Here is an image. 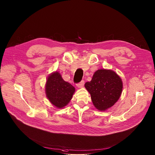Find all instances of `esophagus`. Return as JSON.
Masks as SVG:
<instances>
[{
	"instance_id": "1",
	"label": "esophagus",
	"mask_w": 155,
	"mask_h": 155,
	"mask_svg": "<svg viewBox=\"0 0 155 155\" xmlns=\"http://www.w3.org/2000/svg\"><path fill=\"white\" fill-rule=\"evenodd\" d=\"M84 84H85V82L84 81H82L81 82H79V84H76V86L78 87V88H82L83 86L84 85Z\"/></svg>"
}]
</instances>
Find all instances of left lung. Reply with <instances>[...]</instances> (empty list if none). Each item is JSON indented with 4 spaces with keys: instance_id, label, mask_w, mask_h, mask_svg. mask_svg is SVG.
<instances>
[{
    "instance_id": "left-lung-1",
    "label": "left lung",
    "mask_w": 155,
    "mask_h": 155,
    "mask_svg": "<svg viewBox=\"0 0 155 155\" xmlns=\"http://www.w3.org/2000/svg\"><path fill=\"white\" fill-rule=\"evenodd\" d=\"M85 87L91 94L94 106L98 110H107L120 97L123 84L121 78L114 71L107 69L97 70Z\"/></svg>"
}]
</instances>
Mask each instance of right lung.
<instances>
[{
    "instance_id": "right-lung-1",
    "label": "right lung",
    "mask_w": 155,
    "mask_h": 155,
    "mask_svg": "<svg viewBox=\"0 0 155 155\" xmlns=\"http://www.w3.org/2000/svg\"><path fill=\"white\" fill-rule=\"evenodd\" d=\"M75 88L63 80L61 74L55 71L49 74L45 85L46 97L57 108L62 109L71 100Z\"/></svg>"
}]
</instances>
